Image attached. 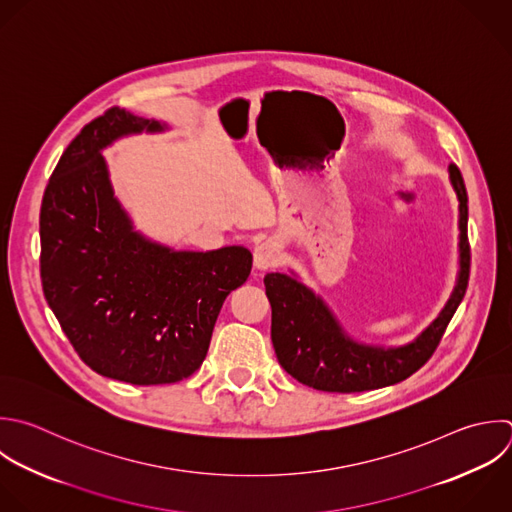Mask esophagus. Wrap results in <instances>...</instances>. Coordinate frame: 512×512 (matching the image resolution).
<instances>
[{
  "mask_svg": "<svg viewBox=\"0 0 512 512\" xmlns=\"http://www.w3.org/2000/svg\"><path fill=\"white\" fill-rule=\"evenodd\" d=\"M280 256H282V246L278 242H274V240L260 242L254 248V266L258 270H266V268L278 264Z\"/></svg>",
  "mask_w": 512,
  "mask_h": 512,
  "instance_id": "esophagus-1",
  "label": "esophagus"
}]
</instances>
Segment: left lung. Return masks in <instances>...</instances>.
Instances as JSON below:
<instances>
[{"instance_id":"left-lung-1","label":"left lung","mask_w":512,"mask_h":512,"mask_svg":"<svg viewBox=\"0 0 512 512\" xmlns=\"http://www.w3.org/2000/svg\"><path fill=\"white\" fill-rule=\"evenodd\" d=\"M448 180L458 200V274L440 314L410 342L378 346L354 340L332 308L292 272L264 276L272 306V344L282 368L298 382L324 392H364L406 380L436 350L450 318L464 298L470 272L466 236L468 198L454 164Z\"/></svg>"}]
</instances>
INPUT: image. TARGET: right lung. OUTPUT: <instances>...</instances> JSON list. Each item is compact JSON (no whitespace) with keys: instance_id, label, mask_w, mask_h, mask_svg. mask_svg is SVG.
Listing matches in <instances>:
<instances>
[{"instance_id":"right-lung-1","label":"right lung","mask_w":512,"mask_h":512,"mask_svg":"<svg viewBox=\"0 0 512 512\" xmlns=\"http://www.w3.org/2000/svg\"><path fill=\"white\" fill-rule=\"evenodd\" d=\"M166 130L108 110L62 154L40 212L42 286L62 330L92 370L140 386L202 366L226 296L252 270L244 246L176 250L144 236L116 198L102 152Z\"/></svg>"}]
</instances>
